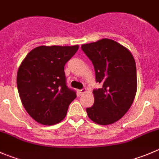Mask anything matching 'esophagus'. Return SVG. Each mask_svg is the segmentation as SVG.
<instances>
[{
  "label": "esophagus",
  "mask_w": 159,
  "mask_h": 159,
  "mask_svg": "<svg viewBox=\"0 0 159 159\" xmlns=\"http://www.w3.org/2000/svg\"><path fill=\"white\" fill-rule=\"evenodd\" d=\"M79 91V94L81 95V94H84V93L86 92V89H82L79 90V91Z\"/></svg>",
  "instance_id": "obj_1"
}]
</instances>
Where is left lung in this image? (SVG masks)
Segmentation results:
<instances>
[{
	"label": "left lung",
	"instance_id": "8db88e82",
	"mask_svg": "<svg viewBox=\"0 0 159 159\" xmlns=\"http://www.w3.org/2000/svg\"><path fill=\"white\" fill-rule=\"evenodd\" d=\"M81 49L92 62L97 82L93 90L94 102L86 108L89 118L106 125L122 118L131 106L137 91L136 65L126 48L111 39L82 44Z\"/></svg>",
	"mask_w": 159,
	"mask_h": 159
}]
</instances>
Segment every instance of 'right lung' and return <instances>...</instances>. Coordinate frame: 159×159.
I'll use <instances>...</instances> for the list:
<instances>
[{
	"mask_svg": "<svg viewBox=\"0 0 159 159\" xmlns=\"http://www.w3.org/2000/svg\"><path fill=\"white\" fill-rule=\"evenodd\" d=\"M78 49V45L39 46L20 64L17 90L25 110L37 122L52 125L66 116L76 92L67 86L65 65Z\"/></svg>",
	"mask_w": 159,
	"mask_h": 159,
	"instance_id": "1",
	"label": "right lung"
}]
</instances>
